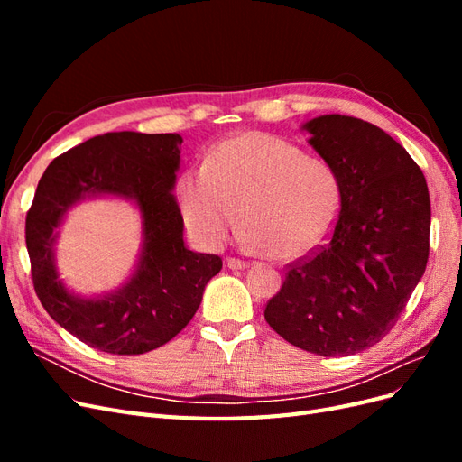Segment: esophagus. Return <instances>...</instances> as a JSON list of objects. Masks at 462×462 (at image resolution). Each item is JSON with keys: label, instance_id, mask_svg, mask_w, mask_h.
I'll return each instance as SVG.
<instances>
[{"label": "esophagus", "instance_id": "esophagus-1", "mask_svg": "<svg viewBox=\"0 0 462 462\" xmlns=\"http://www.w3.org/2000/svg\"><path fill=\"white\" fill-rule=\"evenodd\" d=\"M246 262H243V260H239V258H229L227 260V268L229 270H245L246 268Z\"/></svg>", "mask_w": 462, "mask_h": 462}]
</instances>
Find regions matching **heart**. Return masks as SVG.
I'll return each instance as SVG.
<instances>
[{
	"label": "heart",
	"instance_id": "1",
	"mask_svg": "<svg viewBox=\"0 0 462 462\" xmlns=\"http://www.w3.org/2000/svg\"><path fill=\"white\" fill-rule=\"evenodd\" d=\"M177 199L200 245H226L241 216L243 241L282 262L312 254L339 214V185L329 167L262 133L223 138L204 165L179 177Z\"/></svg>",
	"mask_w": 462,
	"mask_h": 462
}]
</instances>
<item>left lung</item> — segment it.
I'll return each instance as SVG.
<instances>
[{
  "label": "left lung",
  "instance_id": "1",
  "mask_svg": "<svg viewBox=\"0 0 462 462\" xmlns=\"http://www.w3.org/2000/svg\"><path fill=\"white\" fill-rule=\"evenodd\" d=\"M339 185L331 241L292 265L265 306L285 341L319 356H348L397 324L430 253V194L424 173L375 125L329 114L300 125Z\"/></svg>",
  "mask_w": 462,
  "mask_h": 462
}]
</instances>
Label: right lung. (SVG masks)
Instances as JSON below:
<instances>
[{
    "instance_id": "obj_1",
    "label": "right lung",
    "mask_w": 462,
    "mask_h": 462,
    "mask_svg": "<svg viewBox=\"0 0 462 462\" xmlns=\"http://www.w3.org/2000/svg\"><path fill=\"white\" fill-rule=\"evenodd\" d=\"M179 134L134 131L94 136L55 158L26 214V248L46 312L88 346L109 355L153 351L183 329L202 302L221 258L187 248L177 204ZM116 198L142 216L143 241L132 275L114 291L79 296L59 277V227L79 202Z\"/></svg>"
}]
</instances>
